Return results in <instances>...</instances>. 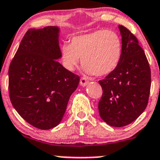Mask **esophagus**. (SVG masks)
Wrapping results in <instances>:
<instances>
[{"instance_id": "1", "label": "esophagus", "mask_w": 160, "mask_h": 160, "mask_svg": "<svg viewBox=\"0 0 160 160\" xmlns=\"http://www.w3.org/2000/svg\"><path fill=\"white\" fill-rule=\"evenodd\" d=\"M88 83H89V81H88V80L85 78V77H82V78L80 79V84L81 85L82 87H86Z\"/></svg>"}]
</instances>
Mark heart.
Returning <instances> with one entry per match:
<instances>
[{
	"instance_id": "1",
	"label": "heart",
	"mask_w": 160,
	"mask_h": 160,
	"mask_svg": "<svg viewBox=\"0 0 160 160\" xmlns=\"http://www.w3.org/2000/svg\"><path fill=\"white\" fill-rule=\"evenodd\" d=\"M123 55L121 38L113 30L98 29L74 37L64 43L61 55L64 67L73 71L81 58L83 70L89 75H109L118 67Z\"/></svg>"
}]
</instances>
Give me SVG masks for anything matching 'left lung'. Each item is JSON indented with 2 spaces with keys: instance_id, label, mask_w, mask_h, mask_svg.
Wrapping results in <instances>:
<instances>
[{
  "instance_id": "1",
  "label": "left lung",
  "mask_w": 160,
  "mask_h": 160,
  "mask_svg": "<svg viewBox=\"0 0 160 160\" xmlns=\"http://www.w3.org/2000/svg\"><path fill=\"white\" fill-rule=\"evenodd\" d=\"M123 55L114 72L100 80L103 94L98 102L101 118L107 124L121 128L134 121L148 105L151 70L145 52L135 36L119 26Z\"/></svg>"
}]
</instances>
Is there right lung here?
<instances>
[{
  "mask_svg": "<svg viewBox=\"0 0 160 160\" xmlns=\"http://www.w3.org/2000/svg\"><path fill=\"white\" fill-rule=\"evenodd\" d=\"M60 28L29 29L9 66L10 99L17 112L32 126L48 130L58 126L80 77L57 60Z\"/></svg>",
  "mask_w": 160,
  "mask_h": 160,
  "instance_id": "add662e5",
  "label": "right lung"
}]
</instances>
